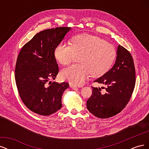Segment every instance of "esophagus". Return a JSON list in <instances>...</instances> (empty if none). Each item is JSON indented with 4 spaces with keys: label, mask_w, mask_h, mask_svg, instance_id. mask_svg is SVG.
I'll return each mask as SVG.
<instances>
[{
    "label": "esophagus",
    "mask_w": 149,
    "mask_h": 149,
    "mask_svg": "<svg viewBox=\"0 0 149 149\" xmlns=\"http://www.w3.org/2000/svg\"><path fill=\"white\" fill-rule=\"evenodd\" d=\"M70 86L71 88H77V86H76V85L73 84H70Z\"/></svg>",
    "instance_id": "obj_1"
}]
</instances>
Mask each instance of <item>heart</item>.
Wrapping results in <instances>:
<instances>
[{"mask_svg":"<svg viewBox=\"0 0 149 149\" xmlns=\"http://www.w3.org/2000/svg\"><path fill=\"white\" fill-rule=\"evenodd\" d=\"M57 61L63 65L70 64L79 56V64L72 65L61 71V78L75 85H83L89 76H100L111 68L116 56L112 44L88 34L75 36L71 45L61 42L54 52Z\"/></svg>","mask_w":149,"mask_h":149,"instance_id":"heart-1","label":"heart"}]
</instances>
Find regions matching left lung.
I'll return each instance as SVG.
<instances>
[{
	"mask_svg": "<svg viewBox=\"0 0 149 149\" xmlns=\"http://www.w3.org/2000/svg\"><path fill=\"white\" fill-rule=\"evenodd\" d=\"M94 82L105 84L106 93H102L100 88L92 87V95L86 102L88 111L102 119L119 113L127 104L136 84L133 58L127 49L119 45L114 65Z\"/></svg>",
	"mask_w": 149,
	"mask_h": 149,
	"instance_id": "obj_1",
	"label": "left lung"
}]
</instances>
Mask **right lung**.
Segmentation results:
<instances>
[{"mask_svg":"<svg viewBox=\"0 0 149 149\" xmlns=\"http://www.w3.org/2000/svg\"><path fill=\"white\" fill-rule=\"evenodd\" d=\"M70 30L61 26L40 31L24 45L17 57L18 91L24 104L35 113L49 116L61 109L63 93L69 84L49 81L55 79L59 71L55 49Z\"/></svg>","mask_w":149,"mask_h":149,"instance_id":"right-lung-1","label":"right lung"}]
</instances>
